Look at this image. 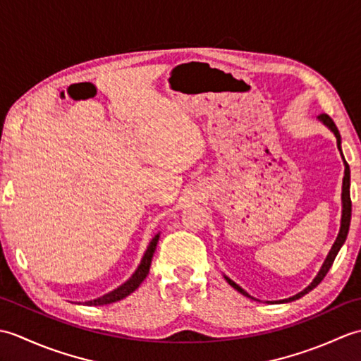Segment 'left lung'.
Segmentation results:
<instances>
[{
	"mask_svg": "<svg viewBox=\"0 0 361 361\" xmlns=\"http://www.w3.org/2000/svg\"><path fill=\"white\" fill-rule=\"evenodd\" d=\"M318 119H319L321 122H323V124H324L327 128H331V132H332V133L335 135V137H336V145H338V150L341 152V136H340L338 128H336V126H335V122L332 121V118L329 116V114L323 113V114H319ZM341 157H343V153H341ZM343 161H344V176H343V192H341L343 212H341V226H340V233H338V235H336V240L334 242L331 251H329V255H327V257H326V260H324L323 267H321V270L318 271L317 278L310 282V286L305 287L302 291H299L298 295L291 296V298H287V299H282V301H279V302L295 301V299H299L301 296L307 295L309 291H312L313 288H315V287L318 286V283L324 279V276L327 274V271L331 270V267H332V264H334V260H335L336 255H338V251H340V248L343 247V243L346 242V237H348V233H349V225H350V214H352V202H350V169H349V164L346 163V159H344V157H343ZM225 279L228 281L229 286L234 287L237 291H239V293H242L243 296L251 298V296L247 293V291H245L242 287L237 286V283H235L234 281L229 279L228 276H225ZM252 299H255V298H252Z\"/></svg>",
	"mask_w": 361,
	"mask_h": 361,
	"instance_id": "left-lung-1",
	"label": "left lung"
}]
</instances>
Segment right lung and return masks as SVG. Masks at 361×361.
<instances>
[{
  "label": "right lung",
  "mask_w": 361,
  "mask_h": 361,
  "mask_svg": "<svg viewBox=\"0 0 361 361\" xmlns=\"http://www.w3.org/2000/svg\"><path fill=\"white\" fill-rule=\"evenodd\" d=\"M158 239H159V234H157L155 237H153L152 242L149 243L147 250H145V252H144L141 264L137 265L136 271L132 274V278H130L128 281H126L118 288H114L113 291H110V293H106V295L97 298V299H93V301H87L85 304L87 305H105V304H111V302L121 301V299H124L130 293H133V291L141 286V282L145 279V276L149 274L152 257H153V252H155V250H157Z\"/></svg>",
  "instance_id": "right-lung-1"
}]
</instances>
